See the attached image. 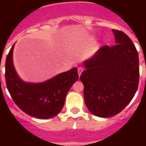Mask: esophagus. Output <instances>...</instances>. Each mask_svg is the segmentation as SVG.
Here are the masks:
<instances>
[{
	"instance_id": "34e87169",
	"label": "esophagus",
	"mask_w": 146,
	"mask_h": 146,
	"mask_svg": "<svg viewBox=\"0 0 146 146\" xmlns=\"http://www.w3.org/2000/svg\"><path fill=\"white\" fill-rule=\"evenodd\" d=\"M83 71H84V68H82V67H79L78 68V75L79 76H80V74L82 73Z\"/></svg>"
}]
</instances>
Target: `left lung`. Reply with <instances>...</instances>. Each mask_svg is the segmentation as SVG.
Wrapping results in <instances>:
<instances>
[{"label": "left lung", "mask_w": 146, "mask_h": 146, "mask_svg": "<svg viewBox=\"0 0 146 146\" xmlns=\"http://www.w3.org/2000/svg\"><path fill=\"white\" fill-rule=\"evenodd\" d=\"M116 44L105 45L84 62L80 80L84 102L95 116L110 117L120 113L137 92L139 62L136 48L126 33L113 30Z\"/></svg>", "instance_id": "8db88e82"}]
</instances>
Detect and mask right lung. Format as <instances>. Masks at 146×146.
Segmentation results:
<instances>
[{"label": "right lung", "instance_id": "obj_1", "mask_svg": "<svg viewBox=\"0 0 146 146\" xmlns=\"http://www.w3.org/2000/svg\"><path fill=\"white\" fill-rule=\"evenodd\" d=\"M15 44L5 62V80L11 98L24 113L39 119H49L60 113L70 88L79 78L73 68L47 81L38 84L24 82L19 77L13 65Z\"/></svg>", "mask_w": 146, "mask_h": 146}]
</instances>
